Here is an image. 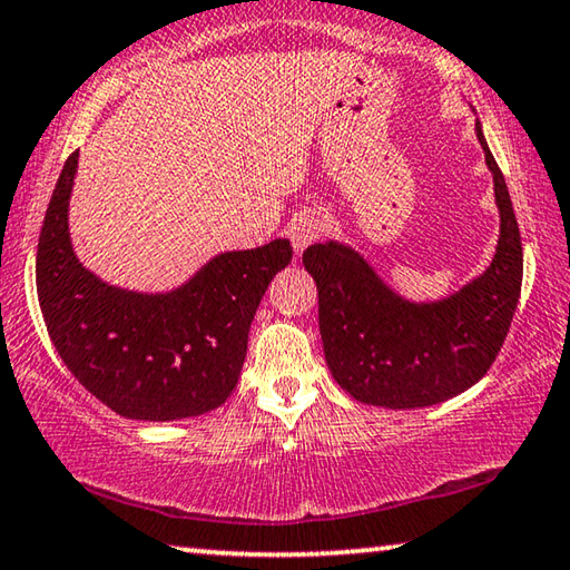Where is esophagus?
I'll list each match as a JSON object with an SVG mask.
<instances>
[{
    "label": "esophagus",
    "instance_id": "1",
    "mask_svg": "<svg viewBox=\"0 0 570 570\" xmlns=\"http://www.w3.org/2000/svg\"><path fill=\"white\" fill-rule=\"evenodd\" d=\"M324 218L316 214V210H306V214L296 216L288 226V238H292V246L296 254H302L304 248H308L312 244H316L324 236Z\"/></svg>",
    "mask_w": 570,
    "mask_h": 570
}]
</instances>
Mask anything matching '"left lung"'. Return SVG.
<instances>
[{"label":"left lung","instance_id":"8db88e82","mask_svg":"<svg viewBox=\"0 0 570 570\" xmlns=\"http://www.w3.org/2000/svg\"><path fill=\"white\" fill-rule=\"evenodd\" d=\"M475 132L493 173L500 238L493 264L458 294L414 304L350 246L326 240L304 250V268L320 288L326 364L336 384L364 404L414 410L445 402L482 380L505 342L523 284V246L480 122Z\"/></svg>","mask_w":570,"mask_h":570}]
</instances>
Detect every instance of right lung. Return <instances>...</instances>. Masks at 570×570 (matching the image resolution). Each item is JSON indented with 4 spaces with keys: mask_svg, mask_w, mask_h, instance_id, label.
Segmentation results:
<instances>
[{
    "mask_svg": "<svg viewBox=\"0 0 570 570\" xmlns=\"http://www.w3.org/2000/svg\"><path fill=\"white\" fill-rule=\"evenodd\" d=\"M75 173L77 150L65 160L37 244V296L57 354L85 390L128 420L170 422L220 407L292 244L226 250L168 294L125 292L77 262L67 230Z\"/></svg>",
    "mask_w": 570,
    "mask_h": 570,
    "instance_id": "right-lung-1",
    "label": "right lung"
}]
</instances>
